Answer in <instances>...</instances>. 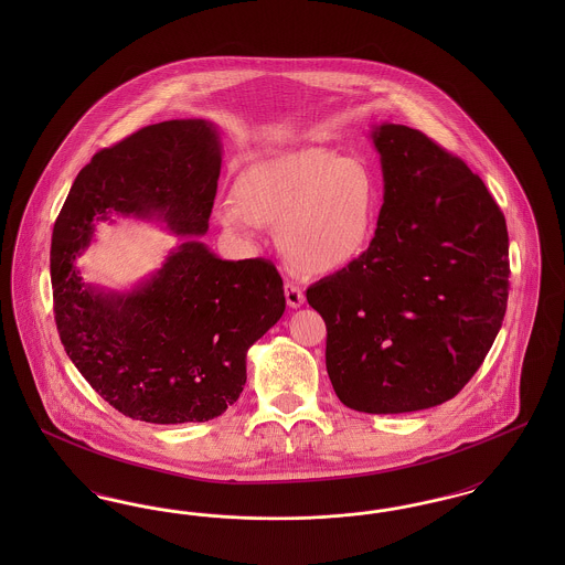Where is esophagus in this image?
Here are the masks:
<instances>
[{
  "label": "esophagus",
  "instance_id": "obj_1",
  "mask_svg": "<svg viewBox=\"0 0 565 565\" xmlns=\"http://www.w3.org/2000/svg\"><path fill=\"white\" fill-rule=\"evenodd\" d=\"M284 292H286V300H288V307H300L305 302V292L296 286V284H286L284 286Z\"/></svg>",
  "mask_w": 565,
  "mask_h": 565
}]
</instances>
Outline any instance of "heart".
Instances as JSON below:
<instances>
[{
    "instance_id": "heart-1",
    "label": "heart",
    "mask_w": 565,
    "mask_h": 565,
    "mask_svg": "<svg viewBox=\"0 0 565 565\" xmlns=\"http://www.w3.org/2000/svg\"><path fill=\"white\" fill-rule=\"evenodd\" d=\"M217 224L252 242L265 222L296 269L326 275L355 263L375 235L379 186L358 159L328 148H300L245 167L235 194L215 203Z\"/></svg>"
}]
</instances>
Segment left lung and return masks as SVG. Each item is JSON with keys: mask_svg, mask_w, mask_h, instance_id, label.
Masks as SVG:
<instances>
[{"mask_svg": "<svg viewBox=\"0 0 565 565\" xmlns=\"http://www.w3.org/2000/svg\"><path fill=\"white\" fill-rule=\"evenodd\" d=\"M383 205L373 242L307 290L326 369L362 413L451 401L491 350L509 300V231L479 175L428 135L381 125Z\"/></svg>", "mask_w": 565, "mask_h": 565, "instance_id": "1", "label": "left lung"}]
</instances>
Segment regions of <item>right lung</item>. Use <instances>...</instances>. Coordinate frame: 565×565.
<instances>
[{
  "label": "right lung",
  "instance_id": "obj_1",
  "mask_svg": "<svg viewBox=\"0 0 565 565\" xmlns=\"http://www.w3.org/2000/svg\"><path fill=\"white\" fill-rule=\"evenodd\" d=\"M220 139L212 122L167 120L99 150L82 169L51 243L54 322L90 387L148 424L210 422L237 403L247 350L284 316V281L265 258L222 260L210 228ZM159 218L186 234L131 294L83 284L73 260L109 214Z\"/></svg>",
  "mask_w": 565,
  "mask_h": 565
}]
</instances>
